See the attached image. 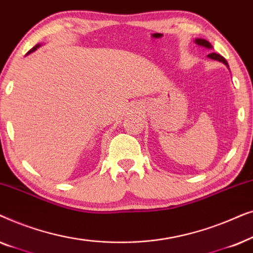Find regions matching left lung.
I'll return each mask as SVG.
<instances>
[{"label": "left lung", "instance_id": "8db88e82", "mask_svg": "<svg viewBox=\"0 0 253 253\" xmlns=\"http://www.w3.org/2000/svg\"><path fill=\"white\" fill-rule=\"evenodd\" d=\"M196 43H197V44H200V46L206 47V48H212V46H211V43L209 42V41H206V40H204V39H197V40H196ZM209 57H210V58H212V60H216V61L223 62L224 64L228 65L227 61L224 60V57H222V56H221V55H219V54L212 53V54H210V55H209Z\"/></svg>", "mask_w": 253, "mask_h": 253}]
</instances>
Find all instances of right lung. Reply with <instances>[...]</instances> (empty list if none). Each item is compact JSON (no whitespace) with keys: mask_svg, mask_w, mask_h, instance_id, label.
Returning <instances> with one entry per match:
<instances>
[{"mask_svg":"<svg viewBox=\"0 0 253 253\" xmlns=\"http://www.w3.org/2000/svg\"><path fill=\"white\" fill-rule=\"evenodd\" d=\"M38 47H39V44H37V46H34V47H33V48H32V49H30V50H29V53H27V54H30V53H32V51H34V50H36V49H37V48H38Z\"/></svg>","mask_w":253,"mask_h":253,"instance_id":"1","label":"right lung"}]
</instances>
